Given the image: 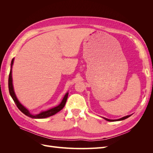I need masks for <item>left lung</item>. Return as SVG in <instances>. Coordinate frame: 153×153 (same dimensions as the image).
Returning a JSON list of instances; mask_svg holds the SVG:
<instances>
[{"label": "left lung", "mask_w": 153, "mask_h": 153, "mask_svg": "<svg viewBox=\"0 0 153 153\" xmlns=\"http://www.w3.org/2000/svg\"><path fill=\"white\" fill-rule=\"evenodd\" d=\"M129 116H130V115H127V116H125V117H122V118H121V119H116V120H111V119H106V118H105V120H106V121H122V120H124V119H126L128 118Z\"/></svg>", "instance_id": "1"}]
</instances>
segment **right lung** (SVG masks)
Here are the masks:
<instances>
[{
    "label": "right lung",
    "instance_id": "obj_1",
    "mask_svg": "<svg viewBox=\"0 0 153 153\" xmlns=\"http://www.w3.org/2000/svg\"><path fill=\"white\" fill-rule=\"evenodd\" d=\"M13 61L14 59L12 60L11 61V70H10V75H9V80H8V86H9V91H10V94L11 95V96L12 97V98L14 101V102L15 103V104L16 105L17 107L18 108L21 112L22 113H24L25 115H27L31 118H34V119H43V118H46L50 116H52V115L55 114L56 113H57L58 112H59L60 110H61L64 106H65L66 102L67 101V98L68 96V93H66V95L64 96V98L62 101V102L59 105L55 106V107L51 108L48 110L45 111V112H41L38 115H32L31 114H30V112H29V110H27L26 108H25L24 106H23L20 102L18 100L15 94V92H14L13 90V83H12V66L13 64Z\"/></svg>",
    "mask_w": 153,
    "mask_h": 153
}]
</instances>
